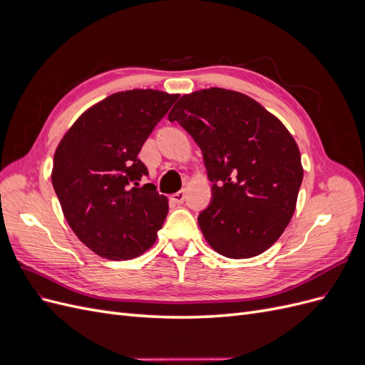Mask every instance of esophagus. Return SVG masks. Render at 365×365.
<instances>
[{"label": "esophagus", "instance_id": "esophagus-1", "mask_svg": "<svg viewBox=\"0 0 365 365\" xmlns=\"http://www.w3.org/2000/svg\"><path fill=\"white\" fill-rule=\"evenodd\" d=\"M184 200H185V193H184V190H180V192H176V193L170 195V201H172V202H175V204H182V202H184Z\"/></svg>", "mask_w": 365, "mask_h": 365}]
</instances>
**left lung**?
Wrapping results in <instances>:
<instances>
[{"instance_id":"obj_1","label":"left lung","mask_w":365,"mask_h":365,"mask_svg":"<svg viewBox=\"0 0 365 365\" xmlns=\"http://www.w3.org/2000/svg\"><path fill=\"white\" fill-rule=\"evenodd\" d=\"M169 120L193 137L213 182L197 216L208 245L230 259L267 251L288 227L303 181L289 130L251 97L224 88L182 96Z\"/></svg>"}]
</instances>
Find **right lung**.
Returning a JSON list of instances; mask_svg holds the SVG:
<instances>
[{
	"instance_id": "add662e5",
	"label": "right lung",
	"mask_w": 365,
	"mask_h": 365,
	"mask_svg": "<svg viewBox=\"0 0 365 365\" xmlns=\"http://www.w3.org/2000/svg\"><path fill=\"white\" fill-rule=\"evenodd\" d=\"M178 96L130 90L85 111L54 152L51 182L74 235L96 254L129 260L157 240L169 212L168 197L138 158L152 130Z\"/></svg>"
}]
</instances>
